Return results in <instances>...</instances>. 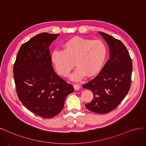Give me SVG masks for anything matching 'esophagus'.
I'll list each match as a JSON object with an SVG mask.
<instances>
[{
    "instance_id": "esophagus-1",
    "label": "esophagus",
    "mask_w": 146,
    "mask_h": 146,
    "mask_svg": "<svg viewBox=\"0 0 146 146\" xmlns=\"http://www.w3.org/2000/svg\"><path fill=\"white\" fill-rule=\"evenodd\" d=\"M73 87H74V88L75 90H79L80 88H81V86H80L79 84H74Z\"/></svg>"
}]
</instances>
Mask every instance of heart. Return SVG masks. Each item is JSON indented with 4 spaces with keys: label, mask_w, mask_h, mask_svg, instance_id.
I'll return each mask as SVG.
<instances>
[{
    "label": "heart",
    "mask_w": 146,
    "mask_h": 146,
    "mask_svg": "<svg viewBox=\"0 0 146 146\" xmlns=\"http://www.w3.org/2000/svg\"><path fill=\"white\" fill-rule=\"evenodd\" d=\"M106 54V47L102 41L73 37L63 44V50H53L51 59L58 72L64 77L68 76L74 61L78 67L70 79L78 81L86 74L91 76L96 73L104 64Z\"/></svg>",
    "instance_id": "obj_1"
}]
</instances>
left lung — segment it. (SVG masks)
Listing matches in <instances>:
<instances>
[{
  "label": "left lung",
  "mask_w": 146,
  "mask_h": 146,
  "mask_svg": "<svg viewBox=\"0 0 146 146\" xmlns=\"http://www.w3.org/2000/svg\"><path fill=\"white\" fill-rule=\"evenodd\" d=\"M109 45L110 59L101 71L90 82L83 84L93 93V100L86 107L100 114L107 113L118 106L129 92L131 84L132 62L123 42L99 31Z\"/></svg>",
  "instance_id": "left-lung-1"
}]
</instances>
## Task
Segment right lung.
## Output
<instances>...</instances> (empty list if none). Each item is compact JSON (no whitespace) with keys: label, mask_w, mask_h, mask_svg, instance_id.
Wrapping results in <instances>:
<instances>
[{"label":"right lung","mask_w":146,"mask_h":146,"mask_svg":"<svg viewBox=\"0 0 146 146\" xmlns=\"http://www.w3.org/2000/svg\"><path fill=\"white\" fill-rule=\"evenodd\" d=\"M59 35L42 33L23 44L13 67L19 99L44 118L58 115L65 98L74 92L72 84L59 76L52 66L49 46Z\"/></svg>","instance_id":"right-lung-1"}]
</instances>
